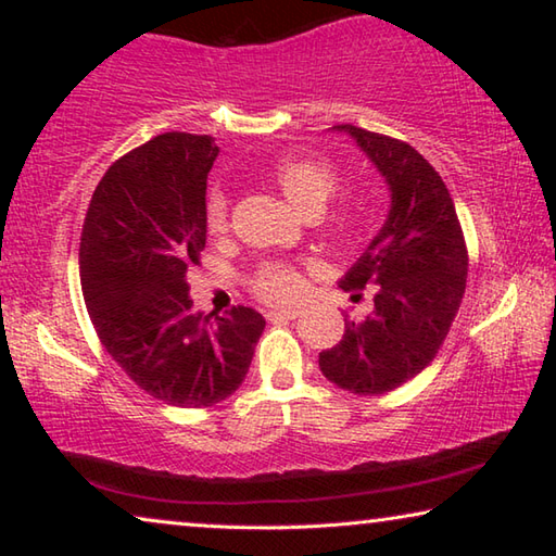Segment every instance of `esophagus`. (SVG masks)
<instances>
[{
	"label": "esophagus",
	"instance_id": "34e87169",
	"mask_svg": "<svg viewBox=\"0 0 556 556\" xmlns=\"http://www.w3.org/2000/svg\"><path fill=\"white\" fill-rule=\"evenodd\" d=\"M299 316V308H277V312H267L269 321H294Z\"/></svg>",
	"mask_w": 556,
	"mask_h": 556
}]
</instances>
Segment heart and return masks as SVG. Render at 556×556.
<instances>
[{
  "instance_id": "1",
  "label": "heart",
  "mask_w": 556,
  "mask_h": 556,
  "mask_svg": "<svg viewBox=\"0 0 556 556\" xmlns=\"http://www.w3.org/2000/svg\"><path fill=\"white\" fill-rule=\"evenodd\" d=\"M269 181L275 184L281 195L294 205L296 211L316 213L331 199L338 186L336 168L316 159L312 154H289L277 159L269 166ZM355 211L345 208L331 220V230L336 238H348L355 230ZM228 228V195L223 191H213L205 201V230L211 235H220ZM252 291L267 304H289L301 296L306 277L301 267L291 262H265L252 277Z\"/></svg>"
}]
</instances>
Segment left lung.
Instances as JSON below:
<instances>
[{"instance_id": "8db88e82", "label": "left lung", "mask_w": 556, "mask_h": 556, "mask_svg": "<svg viewBox=\"0 0 556 556\" xmlns=\"http://www.w3.org/2000/svg\"><path fill=\"white\" fill-rule=\"evenodd\" d=\"M348 131L372 159L390 191V215L341 289H375L365 321L345 318V333L318 353V368L341 390L384 394L434 361L466 291L468 250L444 178L402 139L353 125Z\"/></svg>"}]
</instances>
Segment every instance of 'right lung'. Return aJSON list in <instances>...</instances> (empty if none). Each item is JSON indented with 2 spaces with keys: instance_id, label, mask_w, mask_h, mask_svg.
I'll return each instance as SVG.
<instances>
[{
  "instance_id": "add662e5",
  "label": "right lung",
  "mask_w": 556,
  "mask_h": 556,
  "mask_svg": "<svg viewBox=\"0 0 556 556\" xmlns=\"http://www.w3.org/2000/svg\"><path fill=\"white\" fill-rule=\"evenodd\" d=\"M218 147L164 131L112 164L80 235L90 321L129 380L174 407H213L240 388L265 318L250 306L193 314L188 269L205 248V184Z\"/></svg>"
}]
</instances>
